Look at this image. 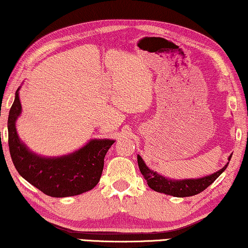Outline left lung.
I'll return each instance as SVG.
<instances>
[{
	"instance_id": "8db88e82",
	"label": "left lung",
	"mask_w": 248,
	"mask_h": 248,
	"mask_svg": "<svg viewBox=\"0 0 248 248\" xmlns=\"http://www.w3.org/2000/svg\"><path fill=\"white\" fill-rule=\"evenodd\" d=\"M137 158H138V166L140 171H141L142 176L145 177L148 186H149L151 189L158 191V193L175 196V197H189V196L197 195L199 193H202V191H204L209 185H212L217 178H218L221 175V172L227 168L228 162H230L232 158V155L228 157L227 164L225 165L223 168L219 169L218 171L214 172L209 176L202 177V178L180 180L168 179L166 178V177L159 175V173H157L156 171L150 170L139 155L137 156Z\"/></svg>"
}]
</instances>
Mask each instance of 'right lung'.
Masks as SVG:
<instances>
[{
  "label": "right lung",
  "instance_id": "right-lung-1",
  "mask_svg": "<svg viewBox=\"0 0 248 248\" xmlns=\"http://www.w3.org/2000/svg\"><path fill=\"white\" fill-rule=\"evenodd\" d=\"M16 92L7 120L11 158L17 172L51 197H69L91 190L100 180L105 156L114 140L91 139L75 153L61 157H42L29 149L18 138L16 121L22 106Z\"/></svg>",
  "mask_w": 248,
  "mask_h": 248
}]
</instances>
